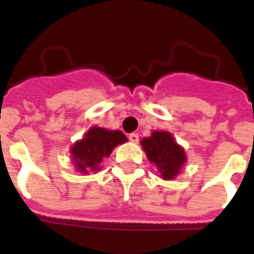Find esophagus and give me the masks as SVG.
<instances>
[{
    "label": "esophagus",
    "mask_w": 254,
    "mask_h": 254,
    "mask_svg": "<svg viewBox=\"0 0 254 254\" xmlns=\"http://www.w3.org/2000/svg\"><path fill=\"white\" fill-rule=\"evenodd\" d=\"M129 140H130V141H132V143H138V134L137 133H130V134H129Z\"/></svg>",
    "instance_id": "1"
}]
</instances>
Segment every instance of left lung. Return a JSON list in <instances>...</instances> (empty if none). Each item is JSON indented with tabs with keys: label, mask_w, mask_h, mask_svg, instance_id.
Returning a JSON list of instances; mask_svg holds the SVG:
<instances>
[{
	"label": "left lung",
	"mask_w": 254,
	"mask_h": 254,
	"mask_svg": "<svg viewBox=\"0 0 254 254\" xmlns=\"http://www.w3.org/2000/svg\"><path fill=\"white\" fill-rule=\"evenodd\" d=\"M140 143L149 162L154 163L159 176L166 181L174 180L187 163L185 149L177 143L170 132L154 130L149 137H144Z\"/></svg>",
	"instance_id": "8db88e82"
}]
</instances>
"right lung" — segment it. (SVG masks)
Returning <instances> with one entry per match:
<instances>
[{
	"mask_svg": "<svg viewBox=\"0 0 254 254\" xmlns=\"http://www.w3.org/2000/svg\"><path fill=\"white\" fill-rule=\"evenodd\" d=\"M127 141V136L121 130H109L99 127H89L83 138L70 147V159L74 170L83 174L99 171L103 159L110 156L117 145Z\"/></svg>",
	"mask_w": 254,
	"mask_h": 254,
	"instance_id": "obj_1",
	"label": "right lung"
}]
</instances>
